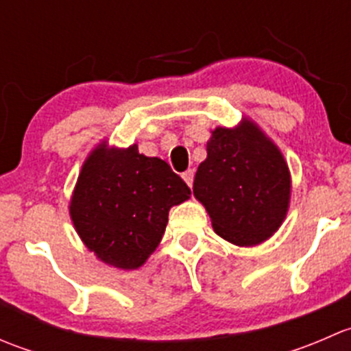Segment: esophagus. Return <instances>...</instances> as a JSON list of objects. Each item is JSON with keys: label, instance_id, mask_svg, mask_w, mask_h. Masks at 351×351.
Listing matches in <instances>:
<instances>
[{"label": "esophagus", "instance_id": "34e87169", "mask_svg": "<svg viewBox=\"0 0 351 351\" xmlns=\"http://www.w3.org/2000/svg\"><path fill=\"white\" fill-rule=\"evenodd\" d=\"M193 175H195V173H193V169H186V171L182 175V178L185 180V183H186V185H189V186H192V183H193Z\"/></svg>", "mask_w": 351, "mask_h": 351}]
</instances>
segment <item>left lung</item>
I'll list each match as a JSON object with an SVG mask.
<instances>
[{"mask_svg":"<svg viewBox=\"0 0 351 351\" xmlns=\"http://www.w3.org/2000/svg\"><path fill=\"white\" fill-rule=\"evenodd\" d=\"M290 186L289 166L277 144L253 120L243 119L234 129L212 130L193 195L221 238L236 246H256L284 222Z\"/></svg>","mask_w":351,"mask_h":351,"instance_id":"8db88e82","label":"left lung"}]
</instances>
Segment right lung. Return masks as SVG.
<instances>
[{"instance_id": "right-lung-1", "label": "right lung", "mask_w": 351, "mask_h": 351, "mask_svg": "<svg viewBox=\"0 0 351 351\" xmlns=\"http://www.w3.org/2000/svg\"><path fill=\"white\" fill-rule=\"evenodd\" d=\"M192 192L169 165L101 143L83 162L69 214L81 241L104 263L122 270L143 267L158 247L169 208Z\"/></svg>"}]
</instances>
